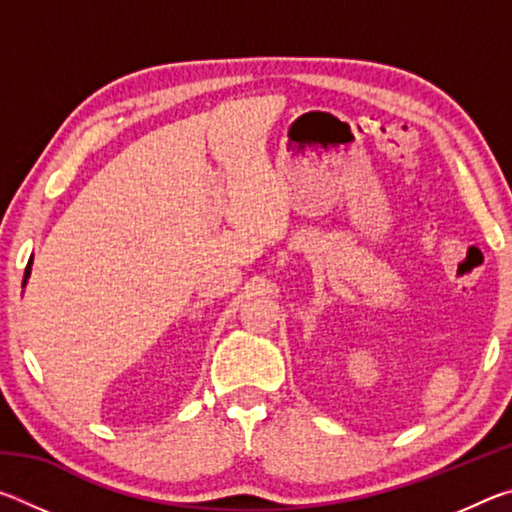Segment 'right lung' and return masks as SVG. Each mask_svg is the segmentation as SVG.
I'll return each mask as SVG.
<instances>
[{
  "instance_id": "obj_1",
  "label": "right lung",
  "mask_w": 512,
  "mask_h": 512,
  "mask_svg": "<svg viewBox=\"0 0 512 512\" xmlns=\"http://www.w3.org/2000/svg\"><path fill=\"white\" fill-rule=\"evenodd\" d=\"M31 266H33V255H31V259H29V264H27V271H24V280H22V289L27 287V282H29V277H31Z\"/></svg>"
}]
</instances>
